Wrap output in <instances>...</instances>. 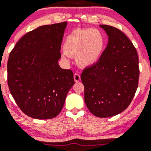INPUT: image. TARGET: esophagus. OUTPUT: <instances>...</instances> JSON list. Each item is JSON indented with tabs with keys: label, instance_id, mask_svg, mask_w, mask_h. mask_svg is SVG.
Here are the masks:
<instances>
[{
	"label": "esophagus",
	"instance_id": "1",
	"mask_svg": "<svg viewBox=\"0 0 151 151\" xmlns=\"http://www.w3.org/2000/svg\"><path fill=\"white\" fill-rule=\"evenodd\" d=\"M73 78H74V80H75L76 82L80 81L81 76H80V75H79L78 73H75V74H74Z\"/></svg>",
	"mask_w": 151,
	"mask_h": 151
}]
</instances>
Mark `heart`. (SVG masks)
<instances>
[{
	"instance_id": "obj_1",
	"label": "heart",
	"mask_w": 151,
	"mask_h": 151,
	"mask_svg": "<svg viewBox=\"0 0 151 151\" xmlns=\"http://www.w3.org/2000/svg\"><path fill=\"white\" fill-rule=\"evenodd\" d=\"M105 46L103 33L97 29H83L73 32L64 42L63 58L76 57V63L82 68L93 66L99 60Z\"/></svg>"
}]
</instances>
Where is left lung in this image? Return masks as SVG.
<instances>
[{
  "label": "left lung",
  "mask_w": 151,
  "mask_h": 151,
  "mask_svg": "<svg viewBox=\"0 0 151 151\" xmlns=\"http://www.w3.org/2000/svg\"><path fill=\"white\" fill-rule=\"evenodd\" d=\"M109 37L99 60L83 71L84 101L98 117L122 112L133 99L138 86V55L128 37L115 27L99 25Z\"/></svg>",
  "instance_id": "left-lung-1"
}]
</instances>
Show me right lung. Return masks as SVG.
I'll list each match as a JSON object with an SVG mask.
<instances>
[{
	"label": "right lung",
	"instance_id": "obj_1",
	"mask_svg": "<svg viewBox=\"0 0 151 151\" xmlns=\"http://www.w3.org/2000/svg\"><path fill=\"white\" fill-rule=\"evenodd\" d=\"M67 24L44 25L31 31L9 55V90L21 110L34 119H52L59 114L75 83L72 70L58 64Z\"/></svg>",
	"mask_w": 151,
	"mask_h": 151
}]
</instances>
